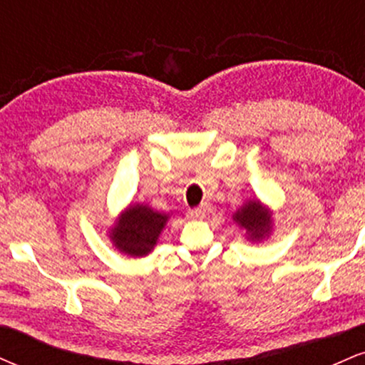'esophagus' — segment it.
<instances>
[{
  "label": "esophagus",
  "instance_id": "1",
  "mask_svg": "<svg viewBox=\"0 0 365 365\" xmlns=\"http://www.w3.org/2000/svg\"><path fill=\"white\" fill-rule=\"evenodd\" d=\"M209 211V206L207 204H202V206L192 209V211H188V216L192 217V220H202V217H206Z\"/></svg>",
  "mask_w": 365,
  "mask_h": 365
}]
</instances>
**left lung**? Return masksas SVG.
Returning <instances> with one entry per match:
<instances>
[{
    "label": "left lung",
    "instance_id": "1",
    "mask_svg": "<svg viewBox=\"0 0 365 365\" xmlns=\"http://www.w3.org/2000/svg\"><path fill=\"white\" fill-rule=\"evenodd\" d=\"M232 217L249 242H262L273 233V209L257 197L247 199Z\"/></svg>",
    "mask_w": 365,
    "mask_h": 365
}]
</instances>
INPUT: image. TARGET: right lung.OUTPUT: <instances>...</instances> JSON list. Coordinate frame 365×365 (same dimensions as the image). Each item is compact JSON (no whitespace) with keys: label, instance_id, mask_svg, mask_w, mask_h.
I'll use <instances>...</instances> for the list:
<instances>
[{"label":"right lung","instance_id":"add662e5","mask_svg":"<svg viewBox=\"0 0 365 365\" xmlns=\"http://www.w3.org/2000/svg\"><path fill=\"white\" fill-rule=\"evenodd\" d=\"M168 221L170 215L154 211L149 204H128L108 228V238L127 257H145L158 245Z\"/></svg>","mask_w":365,"mask_h":365}]
</instances>
